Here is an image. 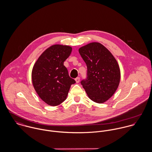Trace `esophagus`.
<instances>
[{"instance_id": "esophagus-1", "label": "esophagus", "mask_w": 152, "mask_h": 152, "mask_svg": "<svg viewBox=\"0 0 152 152\" xmlns=\"http://www.w3.org/2000/svg\"><path fill=\"white\" fill-rule=\"evenodd\" d=\"M75 81L77 83H78L80 82V77H77L75 79Z\"/></svg>"}]
</instances>
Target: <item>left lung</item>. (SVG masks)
<instances>
[{
	"mask_svg": "<svg viewBox=\"0 0 152 152\" xmlns=\"http://www.w3.org/2000/svg\"><path fill=\"white\" fill-rule=\"evenodd\" d=\"M78 51L87 66L88 77L81 83L92 101L102 104L119 86L121 71L118 63L108 50L98 42L88 44Z\"/></svg>",
	"mask_w": 152,
	"mask_h": 152,
	"instance_id": "1",
	"label": "left lung"
}]
</instances>
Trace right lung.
I'll list each match as a JSON object with an SVG mask.
<instances>
[{
	"mask_svg": "<svg viewBox=\"0 0 152 152\" xmlns=\"http://www.w3.org/2000/svg\"><path fill=\"white\" fill-rule=\"evenodd\" d=\"M71 51L70 46L53 45L44 51L33 66L31 78L34 88L39 97L50 106L64 102L71 86L75 83L64 65Z\"/></svg>",
	"mask_w": 152,
	"mask_h": 152,
	"instance_id": "right-lung-1",
	"label": "right lung"
}]
</instances>
